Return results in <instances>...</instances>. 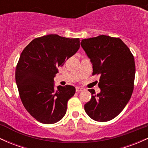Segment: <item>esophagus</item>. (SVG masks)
I'll return each instance as SVG.
<instances>
[{"instance_id":"obj_1","label":"esophagus","mask_w":148,"mask_h":148,"mask_svg":"<svg viewBox=\"0 0 148 148\" xmlns=\"http://www.w3.org/2000/svg\"><path fill=\"white\" fill-rule=\"evenodd\" d=\"M75 90H76V92H82V91H84V88H82V87H77L75 88Z\"/></svg>"}]
</instances>
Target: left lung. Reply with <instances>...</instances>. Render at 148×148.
<instances>
[{
    "mask_svg": "<svg viewBox=\"0 0 148 148\" xmlns=\"http://www.w3.org/2000/svg\"><path fill=\"white\" fill-rule=\"evenodd\" d=\"M80 45L92 64V75H100L101 92L96 94L94 89H88L92 99L84 110L94 120L108 122L122 112L132 95L134 56L122 40L105 35L82 40Z\"/></svg>",
    "mask_w": 148,
    "mask_h": 148,
    "instance_id": "1",
    "label": "left lung"
}]
</instances>
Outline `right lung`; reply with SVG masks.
I'll return each mask as SVG.
<instances>
[{
  "label": "right lung",
  "mask_w": 148,
  "mask_h": 148,
  "mask_svg": "<svg viewBox=\"0 0 148 148\" xmlns=\"http://www.w3.org/2000/svg\"><path fill=\"white\" fill-rule=\"evenodd\" d=\"M79 38L49 34L35 38L21 52L15 79L21 102L36 120L54 124L66 113L68 101L74 96L73 86L59 85L54 89L58 67L79 48Z\"/></svg>",
  "instance_id": "obj_1"
}]
</instances>
